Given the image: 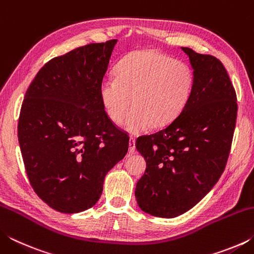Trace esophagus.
<instances>
[{
  "instance_id": "obj_1",
  "label": "esophagus",
  "mask_w": 254,
  "mask_h": 254,
  "mask_svg": "<svg viewBox=\"0 0 254 254\" xmlns=\"http://www.w3.org/2000/svg\"><path fill=\"white\" fill-rule=\"evenodd\" d=\"M128 152L134 153L135 152V140L133 137H130L128 140Z\"/></svg>"
}]
</instances>
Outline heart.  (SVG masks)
<instances>
[{"mask_svg": "<svg viewBox=\"0 0 254 254\" xmlns=\"http://www.w3.org/2000/svg\"><path fill=\"white\" fill-rule=\"evenodd\" d=\"M194 88V74L187 64L154 50H137L126 56L115 77L102 80L100 98L107 118L140 134L152 126L167 127L182 113Z\"/></svg>", "mask_w": 254, "mask_h": 254, "instance_id": "heart-1", "label": "heart"}]
</instances>
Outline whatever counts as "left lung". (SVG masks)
Returning a JSON list of instances; mask_svg holds the SVG:
<instances>
[{
	"mask_svg": "<svg viewBox=\"0 0 254 254\" xmlns=\"http://www.w3.org/2000/svg\"><path fill=\"white\" fill-rule=\"evenodd\" d=\"M194 74V88L175 121L139 136L136 150L147 162L135 198L143 212L173 218L208 194L225 169L236 122V94L223 64L182 47Z\"/></svg>",
	"mask_w": 254,
	"mask_h": 254,
	"instance_id": "left-lung-1",
	"label": "left lung"
}]
</instances>
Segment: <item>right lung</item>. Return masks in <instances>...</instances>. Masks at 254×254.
<instances>
[{
  "mask_svg": "<svg viewBox=\"0 0 254 254\" xmlns=\"http://www.w3.org/2000/svg\"><path fill=\"white\" fill-rule=\"evenodd\" d=\"M118 40L89 44L51 59L30 84L18 137L33 190L58 212L91 208L128 136L107 118L100 85Z\"/></svg>",
  "mask_w": 254,
  "mask_h": 254,
  "instance_id": "obj_1",
  "label": "right lung"
}]
</instances>
